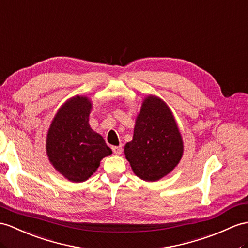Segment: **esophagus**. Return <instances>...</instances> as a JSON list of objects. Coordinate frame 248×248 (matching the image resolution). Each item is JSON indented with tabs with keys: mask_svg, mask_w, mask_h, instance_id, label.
I'll list each match as a JSON object with an SVG mask.
<instances>
[{
	"mask_svg": "<svg viewBox=\"0 0 248 248\" xmlns=\"http://www.w3.org/2000/svg\"><path fill=\"white\" fill-rule=\"evenodd\" d=\"M111 149H112L113 154H116V155H121V154H122V152H123L122 146H112Z\"/></svg>",
	"mask_w": 248,
	"mask_h": 248,
	"instance_id": "esophagus-1",
	"label": "esophagus"
}]
</instances>
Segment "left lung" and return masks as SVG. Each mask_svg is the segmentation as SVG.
I'll return each mask as SVG.
<instances>
[{"instance_id": "1", "label": "left lung", "mask_w": 248, "mask_h": 248, "mask_svg": "<svg viewBox=\"0 0 248 248\" xmlns=\"http://www.w3.org/2000/svg\"><path fill=\"white\" fill-rule=\"evenodd\" d=\"M126 159L139 178L160 180L178 165L183 155L182 137L170 107L149 95L136 121L132 141L125 145Z\"/></svg>"}]
</instances>
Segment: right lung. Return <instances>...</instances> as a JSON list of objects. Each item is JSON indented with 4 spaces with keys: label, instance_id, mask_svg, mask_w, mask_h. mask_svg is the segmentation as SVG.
<instances>
[{
    "label": "right lung",
    "instance_id": "add662e5",
    "mask_svg": "<svg viewBox=\"0 0 248 248\" xmlns=\"http://www.w3.org/2000/svg\"><path fill=\"white\" fill-rule=\"evenodd\" d=\"M90 109L92 103L86 96L77 95L60 108L48 130V158L71 182L87 180L100 161L112 153L104 139L90 128Z\"/></svg>",
    "mask_w": 248,
    "mask_h": 248
}]
</instances>
